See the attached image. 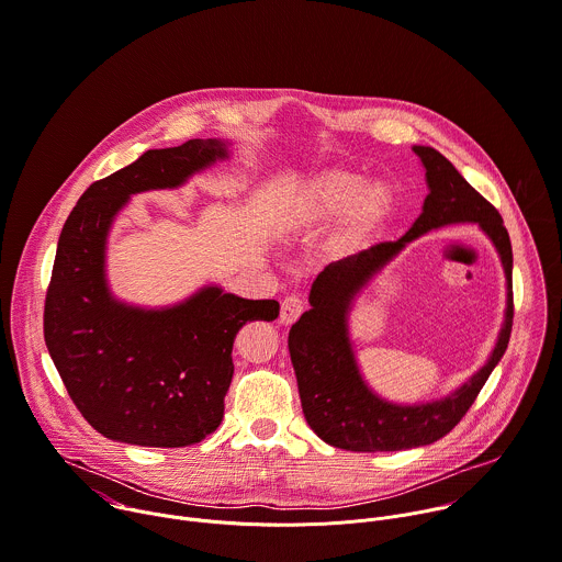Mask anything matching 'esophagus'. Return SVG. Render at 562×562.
I'll return each mask as SVG.
<instances>
[{
	"mask_svg": "<svg viewBox=\"0 0 562 562\" xmlns=\"http://www.w3.org/2000/svg\"><path fill=\"white\" fill-rule=\"evenodd\" d=\"M304 311V300L300 295H286L282 300V308H280V322L282 324H293Z\"/></svg>",
	"mask_w": 562,
	"mask_h": 562,
	"instance_id": "34e87169",
	"label": "esophagus"
}]
</instances>
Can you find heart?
Listing matches in <instances>:
<instances>
[{"mask_svg": "<svg viewBox=\"0 0 562 562\" xmlns=\"http://www.w3.org/2000/svg\"><path fill=\"white\" fill-rule=\"evenodd\" d=\"M359 187L361 180L346 171L317 176L293 203L289 225L293 229H315L346 212V227L350 232L366 229L382 216L389 192L382 184H368L361 192Z\"/></svg>", "mask_w": 562, "mask_h": 562, "instance_id": "obj_1", "label": "heart"}]
</instances>
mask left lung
Masks as SVG:
<instances>
[{"label": "left lung", "instance_id": "obj_1", "mask_svg": "<svg viewBox=\"0 0 562 562\" xmlns=\"http://www.w3.org/2000/svg\"><path fill=\"white\" fill-rule=\"evenodd\" d=\"M413 149L426 167L430 187L422 216L397 243L372 245L328 265L311 286V311L289 330L306 424L328 446L350 452H395L446 437L465 417L501 361L514 324L512 243L501 214L443 154L424 145ZM452 222H476L497 245L508 278L506 324L488 363L454 396L422 407H395L372 396L360 382L345 333V313L351 295L411 239Z\"/></svg>", "mask_w": 562, "mask_h": 562}]
</instances>
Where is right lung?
<instances>
[{
	"mask_svg": "<svg viewBox=\"0 0 562 562\" xmlns=\"http://www.w3.org/2000/svg\"><path fill=\"white\" fill-rule=\"evenodd\" d=\"M225 154L216 138L147 149L94 180L61 229L44 339L72 404L108 439L145 448L203 441L223 422L238 330L280 313L276 300H245L218 286L165 311L132 308L108 293L105 236L127 199L176 187Z\"/></svg>",
	"mask_w": 562,
	"mask_h": 562,
	"instance_id": "obj_1",
	"label": "right lung"
}]
</instances>
